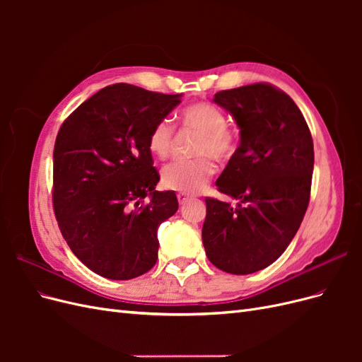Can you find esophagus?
I'll list each match as a JSON object with an SVG mask.
<instances>
[{"label":"esophagus","instance_id":"1","mask_svg":"<svg viewBox=\"0 0 362 362\" xmlns=\"http://www.w3.org/2000/svg\"><path fill=\"white\" fill-rule=\"evenodd\" d=\"M177 198H178V202L182 205V204H185L187 202L190 198H189V194H184V193H178L177 194Z\"/></svg>","mask_w":362,"mask_h":362}]
</instances>
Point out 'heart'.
Segmentation results:
<instances>
[{
	"instance_id": "1",
	"label": "heart",
	"mask_w": 362,
	"mask_h": 362,
	"mask_svg": "<svg viewBox=\"0 0 362 362\" xmlns=\"http://www.w3.org/2000/svg\"><path fill=\"white\" fill-rule=\"evenodd\" d=\"M181 125L201 131L196 141V154L190 160H175L161 170V184L166 189L181 193H198L211 180L216 166L210 156L218 161L231 160L238 149L237 131L228 125V117L221 108L196 103L184 107L180 113ZM175 141V127L169 119H160L151 128L148 148L151 154L164 160L170 156Z\"/></svg>"
}]
</instances>
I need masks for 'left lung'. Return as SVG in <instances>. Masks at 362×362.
I'll use <instances>...</instances> for the list:
<instances>
[{
	"instance_id": "left-lung-1",
	"label": "left lung",
	"mask_w": 362,
	"mask_h": 362,
	"mask_svg": "<svg viewBox=\"0 0 362 362\" xmlns=\"http://www.w3.org/2000/svg\"><path fill=\"white\" fill-rule=\"evenodd\" d=\"M231 113L240 145L217 178L231 204L205 198V254L233 275H249L275 262L291 243L310 204L314 145L291 98L255 83L217 92L213 100Z\"/></svg>"
}]
</instances>
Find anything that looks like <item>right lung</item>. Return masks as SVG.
<instances>
[{
  "mask_svg": "<svg viewBox=\"0 0 362 362\" xmlns=\"http://www.w3.org/2000/svg\"><path fill=\"white\" fill-rule=\"evenodd\" d=\"M180 103L181 93L117 83L90 96L60 127L54 213L75 257L107 279L137 278L157 262V229L177 213L178 199L156 190L160 175L148 136Z\"/></svg>",
  "mask_w": 362,
  "mask_h": 362,
  "instance_id": "right-lung-1",
  "label": "right lung"
}]
</instances>
